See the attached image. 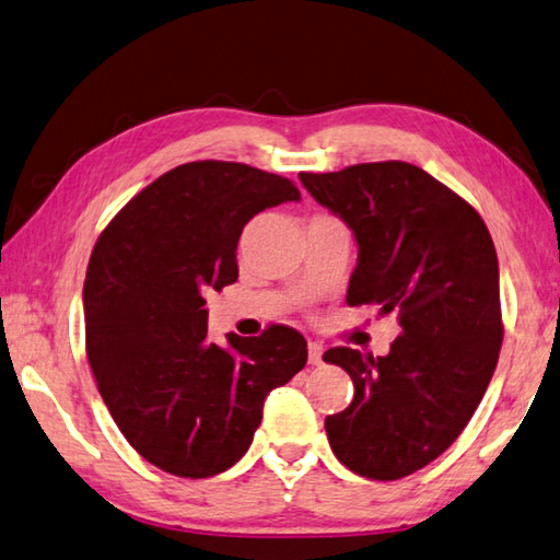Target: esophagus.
<instances>
[{
    "instance_id": "esophagus-1",
    "label": "esophagus",
    "mask_w": 560,
    "mask_h": 560,
    "mask_svg": "<svg viewBox=\"0 0 560 560\" xmlns=\"http://www.w3.org/2000/svg\"><path fill=\"white\" fill-rule=\"evenodd\" d=\"M307 353H310V365H322V355H324V346L322 343L310 341Z\"/></svg>"
}]
</instances>
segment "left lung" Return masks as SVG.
<instances>
[{
	"mask_svg": "<svg viewBox=\"0 0 560 560\" xmlns=\"http://www.w3.org/2000/svg\"><path fill=\"white\" fill-rule=\"evenodd\" d=\"M307 192L353 231L346 302L397 312L387 355L329 348L353 399L326 417L346 468L397 480L439 458L478 409L502 346L498 253L480 214L421 167L387 161L300 173Z\"/></svg>",
	"mask_w": 560,
	"mask_h": 560,
	"instance_id": "obj_1",
	"label": "left lung"
}]
</instances>
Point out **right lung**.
Wrapping results in <instances>:
<instances>
[{
	"label": "right lung",
	"mask_w": 560,
	"mask_h": 560,
	"mask_svg": "<svg viewBox=\"0 0 560 560\" xmlns=\"http://www.w3.org/2000/svg\"><path fill=\"white\" fill-rule=\"evenodd\" d=\"M300 202L288 177L185 163L102 231L84 278V336L100 395L126 441L165 472L209 478L248 451L272 387L307 363L290 326L207 339V294L236 282L238 236L262 209Z\"/></svg>",
	"instance_id": "1"
}]
</instances>
